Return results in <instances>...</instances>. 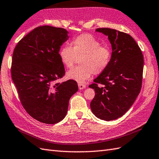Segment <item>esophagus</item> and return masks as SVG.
I'll return each instance as SVG.
<instances>
[{
  "mask_svg": "<svg viewBox=\"0 0 159 159\" xmlns=\"http://www.w3.org/2000/svg\"><path fill=\"white\" fill-rule=\"evenodd\" d=\"M78 85H79V89H80V90L81 89H83L86 87V85L84 84H82V83H79Z\"/></svg>",
  "mask_w": 159,
  "mask_h": 159,
  "instance_id": "34e87169",
  "label": "esophagus"
}]
</instances>
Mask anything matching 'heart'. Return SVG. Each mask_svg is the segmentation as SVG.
<instances>
[{"label":"heart","mask_w":159,"mask_h":159,"mask_svg":"<svg viewBox=\"0 0 159 159\" xmlns=\"http://www.w3.org/2000/svg\"><path fill=\"white\" fill-rule=\"evenodd\" d=\"M72 47L64 46L60 49L61 62L67 68H71L79 59V66L69 70L67 79L83 83L93 75L103 72L111 62L112 53L107 45L101 44L91 34L77 36L71 42Z\"/></svg>","instance_id":"obj_1"}]
</instances>
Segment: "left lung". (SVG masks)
<instances>
[{"label":"left lung","mask_w":159,"mask_h":159,"mask_svg":"<svg viewBox=\"0 0 159 159\" xmlns=\"http://www.w3.org/2000/svg\"><path fill=\"white\" fill-rule=\"evenodd\" d=\"M96 31L108 36L112 56L107 68L89 86L95 91L90 106L96 117L110 121L127 112L140 93L144 58L140 47L129 34L110 28Z\"/></svg>","instance_id":"obj_1"}]
</instances>
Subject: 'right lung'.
I'll return each mask as SVG.
<instances>
[{
  "mask_svg": "<svg viewBox=\"0 0 159 159\" xmlns=\"http://www.w3.org/2000/svg\"><path fill=\"white\" fill-rule=\"evenodd\" d=\"M68 38L64 28L39 26L14 49L11 71L20 101L29 115L42 123L62 120L70 98L79 89L73 80L55 83L65 75L59 50Z\"/></svg>",
  "mask_w": 159,
  "mask_h": 159,
  "instance_id": "1",
  "label": "right lung"
}]
</instances>
